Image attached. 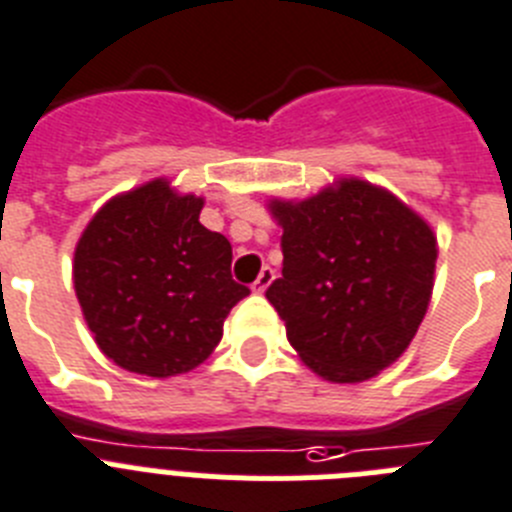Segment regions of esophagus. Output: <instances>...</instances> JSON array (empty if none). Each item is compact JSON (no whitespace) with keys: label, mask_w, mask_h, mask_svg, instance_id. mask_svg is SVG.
Returning a JSON list of instances; mask_svg holds the SVG:
<instances>
[{"label":"esophagus","mask_w":512,"mask_h":512,"mask_svg":"<svg viewBox=\"0 0 512 512\" xmlns=\"http://www.w3.org/2000/svg\"><path fill=\"white\" fill-rule=\"evenodd\" d=\"M273 281H275V270L265 265V268L260 270V275H257V281L252 283V291H255V293H265Z\"/></svg>","instance_id":"esophagus-1"}]
</instances>
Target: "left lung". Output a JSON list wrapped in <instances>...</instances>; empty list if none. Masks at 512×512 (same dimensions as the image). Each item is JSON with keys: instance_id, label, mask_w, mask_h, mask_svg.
Instances as JSON below:
<instances>
[{"instance_id": "1", "label": "left lung", "mask_w": 512, "mask_h": 512, "mask_svg": "<svg viewBox=\"0 0 512 512\" xmlns=\"http://www.w3.org/2000/svg\"><path fill=\"white\" fill-rule=\"evenodd\" d=\"M268 211L283 229V278L265 296L293 350L332 384L379 376L428 311L435 231L361 177H340L304 201L270 198Z\"/></svg>"}]
</instances>
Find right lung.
Wrapping results in <instances>:
<instances>
[{"label":"right lung","mask_w":512,"mask_h":512,"mask_svg":"<svg viewBox=\"0 0 512 512\" xmlns=\"http://www.w3.org/2000/svg\"><path fill=\"white\" fill-rule=\"evenodd\" d=\"M203 198L167 177L113 195L74 250V291L97 348L131 373L170 379L201 366L250 288L231 244L201 224Z\"/></svg>","instance_id":"obj_1"}]
</instances>
